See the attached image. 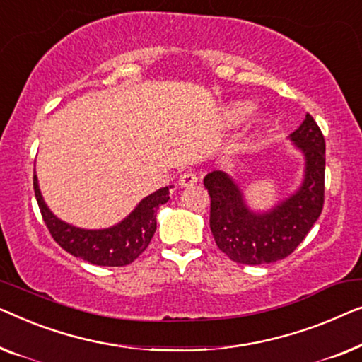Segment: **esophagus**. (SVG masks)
Listing matches in <instances>:
<instances>
[{"instance_id":"34e87169","label":"esophagus","mask_w":362,"mask_h":362,"mask_svg":"<svg viewBox=\"0 0 362 362\" xmlns=\"http://www.w3.org/2000/svg\"><path fill=\"white\" fill-rule=\"evenodd\" d=\"M197 182H198L197 174H193V172H190V170L183 172V174L180 175V179H179L180 187H192V185H195Z\"/></svg>"}]
</instances>
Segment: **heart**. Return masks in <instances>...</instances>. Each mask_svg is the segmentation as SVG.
<instances>
[{
  "instance_id": "heart-1",
  "label": "heart",
  "mask_w": 362,
  "mask_h": 362,
  "mask_svg": "<svg viewBox=\"0 0 362 362\" xmlns=\"http://www.w3.org/2000/svg\"><path fill=\"white\" fill-rule=\"evenodd\" d=\"M252 110V105L251 103H246V101H238V103H233L230 108L226 110V119L230 121V123H239V121H243L246 116L251 113Z\"/></svg>"
}]
</instances>
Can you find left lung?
I'll use <instances>...</instances> for the list:
<instances>
[{
    "label": "left lung",
    "instance_id": "8db88e82",
    "mask_svg": "<svg viewBox=\"0 0 362 362\" xmlns=\"http://www.w3.org/2000/svg\"><path fill=\"white\" fill-rule=\"evenodd\" d=\"M290 141L303 152L305 175L293 195L269 211L256 213L226 172L213 170L203 183L211 198L210 228L216 246L234 262L271 264L292 254L322 215L325 202V137L305 116Z\"/></svg>",
    "mask_w": 362,
    "mask_h": 362
}]
</instances>
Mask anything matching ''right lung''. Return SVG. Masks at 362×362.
I'll use <instances>...</instances> for the list:
<instances>
[{
	"instance_id": "1",
	"label": "right lung",
	"mask_w": 362,
	"mask_h": 362,
	"mask_svg": "<svg viewBox=\"0 0 362 362\" xmlns=\"http://www.w3.org/2000/svg\"><path fill=\"white\" fill-rule=\"evenodd\" d=\"M169 188L164 187L139 202L134 210L118 225L105 230H81L59 220L45 205L40 195L37 177L34 175V193L45 226L55 243L75 257L95 266L119 267L136 261L154 236L156 213L160 205L169 202Z\"/></svg>"
}]
</instances>
